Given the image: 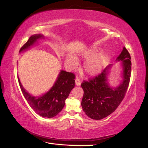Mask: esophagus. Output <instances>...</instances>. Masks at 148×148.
Instances as JSON below:
<instances>
[{"label":"esophagus","instance_id":"obj_1","mask_svg":"<svg viewBox=\"0 0 148 148\" xmlns=\"http://www.w3.org/2000/svg\"><path fill=\"white\" fill-rule=\"evenodd\" d=\"M80 80L79 79H78V78H76V80H75V85H76L77 86H80Z\"/></svg>","mask_w":148,"mask_h":148}]
</instances>
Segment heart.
Returning a JSON list of instances; mask_svg holds the SVG:
<instances>
[{
  "label": "heart",
  "mask_w": 148,
  "mask_h": 148,
  "mask_svg": "<svg viewBox=\"0 0 148 148\" xmlns=\"http://www.w3.org/2000/svg\"><path fill=\"white\" fill-rule=\"evenodd\" d=\"M99 47H90L78 52L75 57L68 54L66 57V63L70 70L76 69L78 61H85L82 66V71L88 77H95L103 71L106 66L108 56L106 53H99Z\"/></svg>",
  "instance_id": "b5f03b06"
}]
</instances>
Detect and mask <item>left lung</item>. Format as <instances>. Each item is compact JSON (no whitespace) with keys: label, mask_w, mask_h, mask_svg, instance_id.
<instances>
[{"label":"left lung","mask_w":148,"mask_h":148,"mask_svg":"<svg viewBox=\"0 0 148 148\" xmlns=\"http://www.w3.org/2000/svg\"><path fill=\"white\" fill-rule=\"evenodd\" d=\"M130 56L123 47L116 61L121 63L122 80L116 87L111 86L108 80L110 71L113 64H110L102 73L88 82L81 84L84 96L81 105L85 113L93 120H99L114 112L122 101L129 87L131 74Z\"/></svg>","instance_id":"1"}]
</instances>
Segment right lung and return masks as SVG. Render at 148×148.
<instances>
[{"mask_svg": "<svg viewBox=\"0 0 148 148\" xmlns=\"http://www.w3.org/2000/svg\"><path fill=\"white\" fill-rule=\"evenodd\" d=\"M44 38V35H33L21 47L19 52L28 50L37 44L39 40ZM75 78L73 73L60 70L52 87L47 92L38 96H33L28 92L23 86L19 77L18 81L23 96L32 109L38 115L50 119L56 116L63 110L66 99L75 87Z\"/></svg>", "mask_w": 148, "mask_h": 148, "instance_id": "obj_1", "label": "right lung"}]
</instances>
